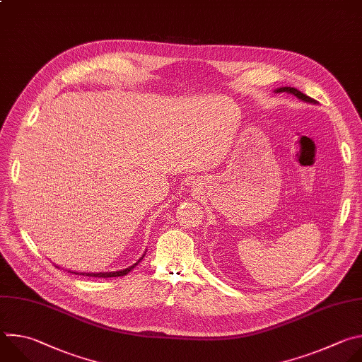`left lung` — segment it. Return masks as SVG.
<instances>
[{
    "mask_svg": "<svg viewBox=\"0 0 362 362\" xmlns=\"http://www.w3.org/2000/svg\"><path fill=\"white\" fill-rule=\"evenodd\" d=\"M275 91H276V93H284V91H286V93H289V94H293L295 97H298L299 100H302V101H305V103H314V105L317 103L314 98H311L309 95L300 93L299 90H296V88H293V87H281V88H278V90H275Z\"/></svg>",
    "mask_w": 362,
    "mask_h": 362,
    "instance_id": "1",
    "label": "left lung"
}]
</instances>
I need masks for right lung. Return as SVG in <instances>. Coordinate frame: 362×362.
Listing matches in <instances>:
<instances>
[{"mask_svg": "<svg viewBox=\"0 0 362 362\" xmlns=\"http://www.w3.org/2000/svg\"><path fill=\"white\" fill-rule=\"evenodd\" d=\"M143 256H144V253H143ZM143 256L140 257V259L134 264V265H132V267H129V268H126V269H123V271H113V272H97V274H93V272H71V271H69V272H71V274H76V275H86V276H93V278H115V276H123V275H127L136 265H139V262H141V259H143Z\"/></svg>", "mask_w": 362, "mask_h": 362, "instance_id": "right-lung-1", "label": "right lung"}]
</instances>
